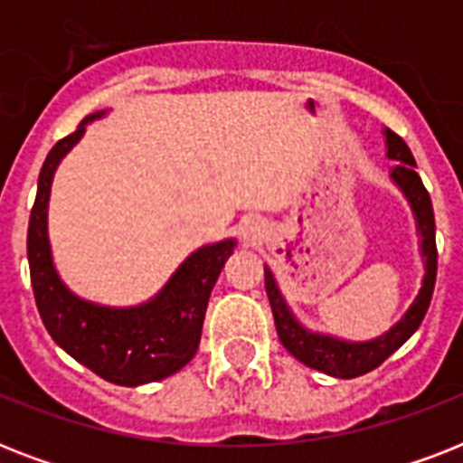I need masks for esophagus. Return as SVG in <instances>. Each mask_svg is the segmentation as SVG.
<instances>
[{"label":"esophagus","mask_w":463,"mask_h":463,"mask_svg":"<svg viewBox=\"0 0 463 463\" xmlns=\"http://www.w3.org/2000/svg\"><path fill=\"white\" fill-rule=\"evenodd\" d=\"M240 235H242L245 242L254 245V242H260V240L264 238V225H261L260 221H254V218H247V221H242V225H240Z\"/></svg>","instance_id":"obj_1"}]
</instances>
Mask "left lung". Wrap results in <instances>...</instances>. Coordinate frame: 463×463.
<instances>
[{
    "mask_svg": "<svg viewBox=\"0 0 463 463\" xmlns=\"http://www.w3.org/2000/svg\"><path fill=\"white\" fill-rule=\"evenodd\" d=\"M387 158L396 160V165L389 173V180L394 182L399 192L406 196L411 213L416 218L418 250L423 260V281L420 290L413 298V303L403 312L402 319L392 324L384 334L367 341H348L334 334L312 331L296 317V312L286 303L274 271L264 264V283H267V296L271 309H274V322L283 348L298 358L303 365L319 370L324 374L338 377V380H353L360 374L370 373L380 367L394 351H399L409 341L423 322L425 312L430 307L432 290H435V276H438V247H435V213L428 189L416 173V158L406 146V141L394 134L392 129H382Z\"/></svg>",
    "mask_w": 463,
    "mask_h": 463,
    "instance_id": "8db88e82",
    "label": "left lung"
}]
</instances>
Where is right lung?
Masks as SVG:
<instances>
[{
    "label": "right lung",
    "mask_w": 463,
    "mask_h": 463,
    "mask_svg": "<svg viewBox=\"0 0 463 463\" xmlns=\"http://www.w3.org/2000/svg\"><path fill=\"white\" fill-rule=\"evenodd\" d=\"M105 115L108 110L89 115L47 154L28 221V267L35 305L54 344L98 377L119 387H139L165 380L194 358L211 290L238 240L225 238L194 250L165 286L139 305L110 307L76 296L54 267L47 232L50 192L57 167L81 141L86 125Z\"/></svg>",
    "instance_id": "right-lung-1"
}]
</instances>
